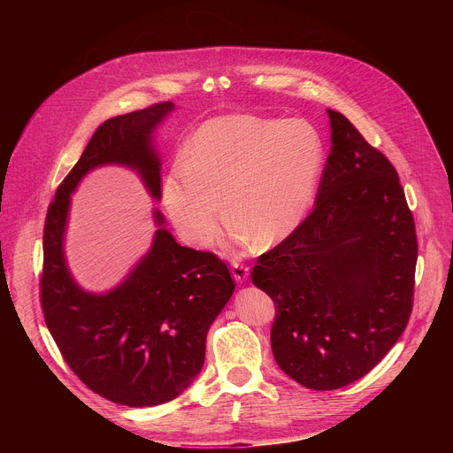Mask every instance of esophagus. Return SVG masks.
Masks as SVG:
<instances>
[{
    "mask_svg": "<svg viewBox=\"0 0 453 453\" xmlns=\"http://www.w3.org/2000/svg\"><path fill=\"white\" fill-rule=\"evenodd\" d=\"M231 273H233V278L236 283H243L249 278V267L243 264H238V262L231 264Z\"/></svg>",
    "mask_w": 453,
    "mask_h": 453,
    "instance_id": "1",
    "label": "esophagus"
}]
</instances>
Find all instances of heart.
<instances>
[{"label": "heart", "instance_id": "heart-1", "mask_svg": "<svg viewBox=\"0 0 453 453\" xmlns=\"http://www.w3.org/2000/svg\"><path fill=\"white\" fill-rule=\"evenodd\" d=\"M325 161L315 127L303 119L219 116L193 134L186 159L163 180V206L189 243L213 240L227 213L238 243L276 247L306 219Z\"/></svg>", "mask_w": 453, "mask_h": 453}]
</instances>
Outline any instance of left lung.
Wrapping results in <instances>:
<instances>
[{"label":"left lung","instance_id":"1","mask_svg":"<svg viewBox=\"0 0 453 453\" xmlns=\"http://www.w3.org/2000/svg\"><path fill=\"white\" fill-rule=\"evenodd\" d=\"M328 116L332 150L315 208L250 273L276 306L278 365L313 391L341 389L389 353L412 311L418 262L395 166L344 114Z\"/></svg>","mask_w":453,"mask_h":453}]
</instances>
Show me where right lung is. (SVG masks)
Wrapping results in <instances>:
<instances>
[{
  "label": "right lung",
  "instance_id": "right-lung-1",
  "mask_svg": "<svg viewBox=\"0 0 453 453\" xmlns=\"http://www.w3.org/2000/svg\"><path fill=\"white\" fill-rule=\"evenodd\" d=\"M173 107L161 102L105 119L57 188L44 222L46 326L89 389L127 407L166 403L196 380L204 365L208 330L234 292L220 257L179 245L157 210L159 229L150 250L105 294L82 290L64 256L72 193L91 170L105 165L136 170L150 196L161 197V161L152 134Z\"/></svg>",
  "mask_w": 453,
  "mask_h": 453
}]
</instances>
